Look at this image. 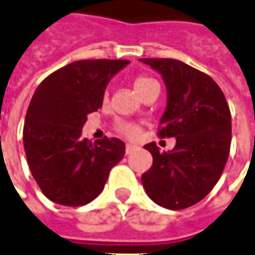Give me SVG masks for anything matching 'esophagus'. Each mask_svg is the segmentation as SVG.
Instances as JSON below:
<instances>
[{"mask_svg": "<svg viewBox=\"0 0 255 255\" xmlns=\"http://www.w3.org/2000/svg\"><path fill=\"white\" fill-rule=\"evenodd\" d=\"M133 149H135V145H132V143H127V146H126V153L129 154V153L132 152Z\"/></svg>", "mask_w": 255, "mask_h": 255, "instance_id": "34e87169", "label": "esophagus"}]
</instances>
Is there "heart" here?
<instances>
[{"mask_svg": "<svg viewBox=\"0 0 255 255\" xmlns=\"http://www.w3.org/2000/svg\"><path fill=\"white\" fill-rule=\"evenodd\" d=\"M154 85H158L157 81L153 80L152 77H147V76H138V77L133 80V88H135L136 94H138L139 97H142L146 91L150 90ZM117 129H119L123 135L128 136V138L136 136V135H138V131H139L138 127L131 124V123H120V124L117 126Z\"/></svg>", "mask_w": 255, "mask_h": 255, "instance_id": "obj_1", "label": "heart"}]
</instances>
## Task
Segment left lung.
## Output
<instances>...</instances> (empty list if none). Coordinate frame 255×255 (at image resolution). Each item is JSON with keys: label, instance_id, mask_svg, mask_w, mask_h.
<instances>
[{"label": "left lung", "instance_id": "left-lung-1", "mask_svg": "<svg viewBox=\"0 0 255 255\" xmlns=\"http://www.w3.org/2000/svg\"><path fill=\"white\" fill-rule=\"evenodd\" d=\"M161 76L167 106L160 136L175 138L172 150L145 145L153 164L142 185L153 202L170 210L190 207L211 192L227 164L232 124L222 91L213 78L175 59H139Z\"/></svg>", "mask_w": 255, "mask_h": 255}]
</instances>
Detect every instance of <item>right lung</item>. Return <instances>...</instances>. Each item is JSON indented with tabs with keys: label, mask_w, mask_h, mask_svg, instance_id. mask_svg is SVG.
Instances as JSON below:
<instances>
[{
	"label": "right lung",
	"mask_w": 255,
	"mask_h": 255,
	"mask_svg": "<svg viewBox=\"0 0 255 255\" xmlns=\"http://www.w3.org/2000/svg\"><path fill=\"white\" fill-rule=\"evenodd\" d=\"M129 60H77L49 74L30 101L23 145L35 182L49 200L84 206L99 196L126 154L119 138L81 136L87 116L102 106L112 77Z\"/></svg>",
	"instance_id": "add662e5"
}]
</instances>
